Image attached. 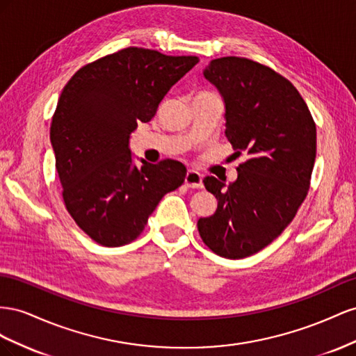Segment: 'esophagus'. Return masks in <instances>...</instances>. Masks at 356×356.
Returning <instances> with one entry per match:
<instances>
[{
    "label": "esophagus",
    "mask_w": 356,
    "mask_h": 356,
    "mask_svg": "<svg viewBox=\"0 0 356 356\" xmlns=\"http://www.w3.org/2000/svg\"><path fill=\"white\" fill-rule=\"evenodd\" d=\"M185 185L192 189L202 188V176L195 170H188L185 176Z\"/></svg>",
    "instance_id": "1"
}]
</instances>
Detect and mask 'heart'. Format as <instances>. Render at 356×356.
Masks as SVG:
<instances>
[{
  "label": "heart",
  "mask_w": 356,
  "mask_h": 356,
  "mask_svg": "<svg viewBox=\"0 0 356 356\" xmlns=\"http://www.w3.org/2000/svg\"><path fill=\"white\" fill-rule=\"evenodd\" d=\"M200 94H213V92H209V90H202V92H200ZM198 94V95H200Z\"/></svg>",
  "instance_id": "obj_1"
}]
</instances>
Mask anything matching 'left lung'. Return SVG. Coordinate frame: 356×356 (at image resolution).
Segmentation results:
<instances>
[{
  "instance_id": "left-lung-1",
  "label": "left lung",
  "mask_w": 356,
  "mask_h": 356,
  "mask_svg": "<svg viewBox=\"0 0 356 356\" xmlns=\"http://www.w3.org/2000/svg\"><path fill=\"white\" fill-rule=\"evenodd\" d=\"M204 77L225 101L228 141L237 155L246 152L249 158L229 185L204 177L218 209L200 218L197 227L211 252L240 259L276 240L306 200L316 158V124L297 88L257 60L213 59Z\"/></svg>"
}]
</instances>
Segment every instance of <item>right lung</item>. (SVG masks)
I'll list each match as a JSON object with an SVG mask.
<instances>
[{
	"label": "right lung",
	"instance_id": "obj_1",
	"mask_svg": "<svg viewBox=\"0 0 356 356\" xmlns=\"http://www.w3.org/2000/svg\"><path fill=\"white\" fill-rule=\"evenodd\" d=\"M197 56H168L125 47L77 70L58 99L50 124L63 200L77 227L107 248L143 232L161 198L185 181L179 161L133 165L129 136L149 122Z\"/></svg>",
	"mask_w": 356,
	"mask_h": 356
}]
</instances>
